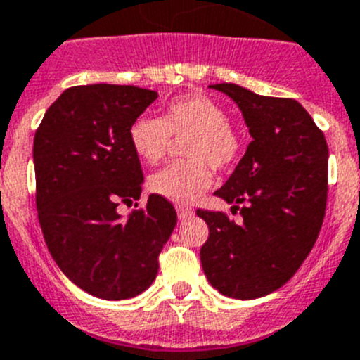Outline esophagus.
Segmentation results:
<instances>
[{
  "mask_svg": "<svg viewBox=\"0 0 360 360\" xmlns=\"http://www.w3.org/2000/svg\"><path fill=\"white\" fill-rule=\"evenodd\" d=\"M192 214H193V210L192 208H188V206H183V205L177 206V217L179 219H188V217H192Z\"/></svg>",
  "mask_w": 360,
  "mask_h": 360,
  "instance_id": "1",
  "label": "esophagus"
}]
</instances>
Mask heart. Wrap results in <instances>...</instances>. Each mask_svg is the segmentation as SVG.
I'll return each mask as SVG.
<instances>
[{"instance_id":"b5f03b06","label":"heart","mask_w":360,"mask_h":360,"mask_svg":"<svg viewBox=\"0 0 360 360\" xmlns=\"http://www.w3.org/2000/svg\"><path fill=\"white\" fill-rule=\"evenodd\" d=\"M172 137L183 139L184 161L174 162L150 177V190L168 201L192 202L214 183V170H228L240 158L243 141L226 121L217 101L202 94H186L165 105L161 117L139 115L128 128L134 154L146 165H158L167 155Z\"/></svg>"}]
</instances>
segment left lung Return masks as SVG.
I'll return each mask as SVG.
<instances>
[{"instance_id": "obj_1", "label": "left lung", "mask_w": 360, "mask_h": 360, "mask_svg": "<svg viewBox=\"0 0 360 360\" xmlns=\"http://www.w3.org/2000/svg\"><path fill=\"white\" fill-rule=\"evenodd\" d=\"M212 89L239 105L252 143L215 192L240 210L243 223L224 212L198 210L210 232L201 264L223 295L257 299L288 283L314 248L326 212L328 145L295 99L259 96L233 83Z\"/></svg>"}]
</instances>
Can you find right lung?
<instances>
[{
  "mask_svg": "<svg viewBox=\"0 0 360 360\" xmlns=\"http://www.w3.org/2000/svg\"><path fill=\"white\" fill-rule=\"evenodd\" d=\"M155 98V90L132 85L70 86L34 136L37 219L50 255L76 286L106 301L154 283L177 223L176 208L158 193L124 219L117 214L121 202L141 195L128 128Z\"/></svg>",
  "mask_w": 360,
  "mask_h": 360,
  "instance_id": "right-lung-1",
  "label": "right lung"
}]
</instances>
